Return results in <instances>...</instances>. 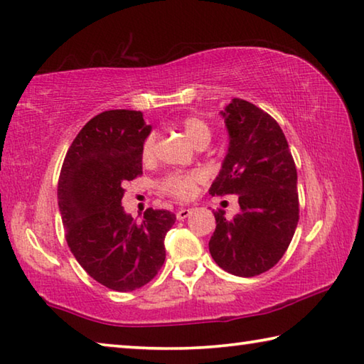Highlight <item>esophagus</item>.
Segmentation results:
<instances>
[{
    "label": "esophagus",
    "mask_w": 364,
    "mask_h": 364,
    "mask_svg": "<svg viewBox=\"0 0 364 364\" xmlns=\"http://www.w3.org/2000/svg\"><path fill=\"white\" fill-rule=\"evenodd\" d=\"M191 213H193V208H180V210L176 212V218L184 220V218H188Z\"/></svg>",
    "instance_id": "obj_1"
}]
</instances>
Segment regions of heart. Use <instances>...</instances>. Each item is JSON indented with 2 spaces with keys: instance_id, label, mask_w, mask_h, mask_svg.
<instances>
[{
  "instance_id": "b5f03b06",
  "label": "heart",
  "mask_w": 364,
  "mask_h": 364,
  "mask_svg": "<svg viewBox=\"0 0 364 364\" xmlns=\"http://www.w3.org/2000/svg\"><path fill=\"white\" fill-rule=\"evenodd\" d=\"M180 127L186 133V136L193 143L199 146H207L212 139V128L208 123L197 115H186L180 120ZM156 149V133H149L141 147V156L149 160ZM202 175L199 171H171L159 181L160 193L173 197L178 200H188L196 194L197 184L200 183Z\"/></svg>"
}]
</instances>
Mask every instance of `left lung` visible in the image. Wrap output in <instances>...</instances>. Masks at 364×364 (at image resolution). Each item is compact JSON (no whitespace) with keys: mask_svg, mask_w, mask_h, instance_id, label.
Here are the masks:
<instances>
[{"mask_svg":"<svg viewBox=\"0 0 364 364\" xmlns=\"http://www.w3.org/2000/svg\"><path fill=\"white\" fill-rule=\"evenodd\" d=\"M221 115L230 147L208 193L237 194L241 212L217 220L208 249L220 268L241 278L274 267L299 223L297 168L287 139L273 117L249 101L234 100Z\"/></svg>","mask_w":364,"mask_h":364,"instance_id":"left-lung-1","label":"left lung"}]
</instances>
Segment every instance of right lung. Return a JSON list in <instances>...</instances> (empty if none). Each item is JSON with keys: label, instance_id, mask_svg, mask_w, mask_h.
<instances>
[{"label": "right lung", "instance_id": "obj_1", "mask_svg": "<svg viewBox=\"0 0 364 364\" xmlns=\"http://www.w3.org/2000/svg\"><path fill=\"white\" fill-rule=\"evenodd\" d=\"M151 127L139 110L97 114L65 154L58 183L65 241L91 278L132 292L156 278L175 213L147 208L141 221L122 207L123 184L143 175L141 147Z\"/></svg>", "mask_w": 364, "mask_h": 364}]
</instances>
